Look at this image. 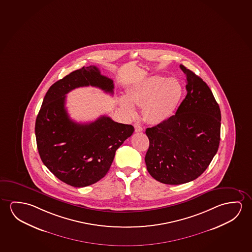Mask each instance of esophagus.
Here are the masks:
<instances>
[{
    "label": "esophagus",
    "instance_id": "34e87169",
    "mask_svg": "<svg viewBox=\"0 0 252 252\" xmlns=\"http://www.w3.org/2000/svg\"><path fill=\"white\" fill-rule=\"evenodd\" d=\"M133 126H134V128H135L136 132H140L143 131V128H142V126H141L140 124L135 123V124L133 125Z\"/></svg>",
    "mask_w": 252,
    "mask_h": 252
}]
</instances>
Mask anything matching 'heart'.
I'll return each instance as SVG.
<instances>
[{"label": "heart", "instance_id": "1", "mask_svg": "<svg viewBox=\"0 0 252 252\" xmlns=\"http://www.w3.org/2000/svg\"><path fill=\"white\" fill-rule=\"evenodd\" d=\"M184 89L176 78L155 75L145 78L127 90L126 97L120 98V105L129 117L135 115L133 105L143 106V117L153 125L162 124L178 108Z\"/></svg>", "mask_w": 252, "mask_h": 252}]
</instances>
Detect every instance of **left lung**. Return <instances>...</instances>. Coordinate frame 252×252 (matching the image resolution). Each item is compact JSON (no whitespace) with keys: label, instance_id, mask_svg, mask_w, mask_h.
I'll return each instance as SVG.
<instances>
[{"label":"left lung","instance_id":"1","mask_svg":"<svg viewBox=\"0 0 252 252\" xmlns=\"http://www.w3.org/2000/svg\"><path fill=\"white\" fill-rule=\"evenodd\" d=\"M187 77L186 97L175 115L147 128V171L156 181L179 185L194 181L209 167L220 143L221 111L197 75L180 65Z\"/></svg>","mask_w":252,"mask_h":252}]
</instances>
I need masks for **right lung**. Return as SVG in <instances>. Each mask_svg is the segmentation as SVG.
<instances>
[{"label":"right lung","instance_id":"add662e5","mask_svg":"<svg viewBox=\"0 0 252 252\" xmlns=\"http://www.w3.org/2000/svg\"><path fill=\"white\" fill-rule=\"evenodd\" d=\"M113 93V81L101 75L96 66L83 67L56 82L48 90L35 120L39 155L57 178L75 188L89 186L107 174L115 153L132 135V125L109 117L80 124L70 119L66 94L84 86Z\"/></svg>","mask_w":252,"mask_h":252}]
</instances>
